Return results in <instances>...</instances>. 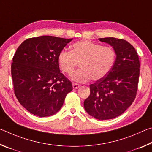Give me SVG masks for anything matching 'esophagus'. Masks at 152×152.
<instances>
[{
	"label": "esophagus",
	"instance_id": "1",
	"mask_svg": "<svg viewBox=\"0 0 152 152\" xmlns=\"http://www.w3.org/2000/svg\"><path fill=\"white\" fill-rule=\"evenodd\" d=\"M72 86H73V88L74 89H77L78 88L80 87V85L78 84H76V83H73L72 84Z\"/></svg>",
	"mask_w": 152,
	"mask_h": 152
}]
</instances>
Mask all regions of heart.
<instances>
[{
    "label": "heart",
    "instance_id": "b5f03b06",
    "mask_svg": "<svg viewBox=\"0 0 152 152\" xmlns=\"http://www.w3.org/2000/svg\"><path fill=\"white\" fill-rule=\"evenodd\" d=\"M116 59V51L111 46H102L89 40H82L72 45L71 51H61L58 57L59 66L64 72L71 75L80 64L72 80L86 82L92 78L97 81L109 73Z\"/></svg>",
    "mask_w": 152,
    "mask_h": 152
}]
</instances>
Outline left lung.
I'll return each mask as SVG.
<instances>
[{
	"mask_svg": "<svg viewBox=\"0 0 152 152\" xmlns=\"http://www.w3.org/2000/svg\"><path fill=\"white\" fill-rule=\"evenodd\" d=\"M116 51V59L106 76L90 85L91 94L84 102L86 111L99 120L119 116L135 99L140 64L137 53L127 41L114 37L99 38Z\"/></svg>",
	"mask_w": 152,
	"mask_h": 152,
	"instance_id": "left-lung-1",
	"label": "left lung"
}]
</instances>
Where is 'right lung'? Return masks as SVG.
Returning <instances> with one entry per match:
<instances>
[{
  "label": "right lung",
  "instance_id": "obj_1",
  "mask_svg": "<svg viewBox=\"0 0 152 152\" xmlns=\"http://www.w3.org/2000/svg\"><path fill=\"white\" fill-rule=\"evenodd\" d=\"M73 39L43 35L24 41L11 64L15 94L36 116H51L62 107L72 84L60 72L58 57Z\"/></svg>",
  "mask_w": 152,
  "mask_h": 152
}]
</instances>
